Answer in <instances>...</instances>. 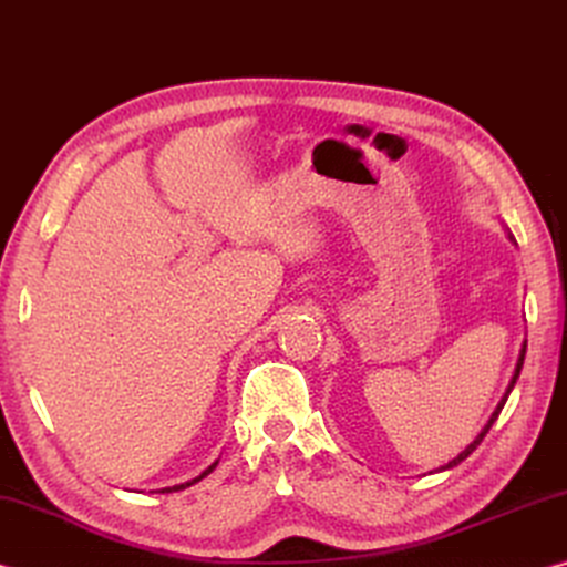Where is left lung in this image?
Masks as SVG:
<instances>
[{
  "instance_id": "left-lung-1",
  "label": "left lung",
  "mask_w": 567,
  "mask_h": 567,
  "mask_svg": "<svg viewBox=\"0 0 567 567\" xmlns=\"http://www.w3.org/2000/svg\"><path fill=\"white\" fill-rule=\"evenodd\" d=\"M525 348H527V344L523 342V350H520V358H517V364H515V375H513V380H511V385H507V390H505V395H503V400L501 402H497V408H495V412H493V415H491V420H487V425L483 427V430H480V435L473 440V443H470L465 450H463V453H460L455 460H450V463L447 465H443V467H440V470H447V467H455L457 463H463V460L470 455V453H473V450L480 445V443H483V437L487 435V430H491L493 427V422L497 420V415H501V410L505 408V400H507V395H511V392H513V388H515V380H517V375H520V370H523V360H525Z\"/></svg>"
}]
</instances>
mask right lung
<instances>
[{"instance_id":"right-lung-1","label":"right lung","mask_w":567,"mask_h":567,"mask_svg":"<svg viewBox=\"0 0 567 567\" xmlns=\"http://www.w3.org/2000/svg\"><path fill=\"white\" fill-rule=\"evenodd\" d=\"M217 463H219V460H215V463H213V465H209V467L205 470V473H203V475H199V477H195V480H192V483H185V485H175V487H165V491H162V493H177V491H185V487H189V485H195V483H199V480H203L205 475H209V473H213V470L217 467Z\"/></svg>"}]
</instances>
